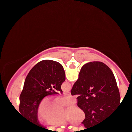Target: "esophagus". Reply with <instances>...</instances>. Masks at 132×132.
I'll return each mask as SVG.
<instances>
[{"label":"esophagus","mask_w":132,"mask_h":132,"mask_svg":"<svg viewBox=\"0 0 132 132\" xmlns=\"http://www.w3.org/2000/svg\"><path fill=\"white\" fill-rule=\"evenodd\" d=\"M64 95H71V92H63Z\"/></svg>","instance_id":"1"}]
</instances>
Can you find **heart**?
Returning a JSON list of instances; mask_svg holds the SVG:
<instances>
[{
    "instance_id": "1",
    "label": "heart",
    "mask_w": 132,
    "mask_h": 132,
    "mask_svg": "<svg viewBox=\"0 0 132 132\" xmlns=\"http://www.w3.org/2000/svg\"><path fill=\"white\" fill-rule=\"evenodd\" d=\"M76 103L72 96L62 97H46L40 102L37 110L38 118L45 121V124L51 126H59L71 122L79 124L85 119V113L80 107L73 106L65 110L63 107H69Z\"/></svg>"
}]
</instances>
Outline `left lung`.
Returning <instances> with one entry per match:
<instances>
[{
  "instance_id": "left-lung-1",
  "label": "left lung",
  "mask_w": 132,
  "mask_h": 132,
  "mask_svg": "<svg viewBox=\"0 0 132 132\" xmlns=\"http://www.w3.org/2000/svg\"><path fill=\"white\" fill-rule=\"evenodd\" d=\"M65 79L63 66L53 60H43L30 71L20 96L19 111L26 120L37 128H45L38 120V106L46 96L57 94L56 91L62 93Z\"/></svg>"
}]
</instances>
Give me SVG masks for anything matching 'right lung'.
I'll return each mask as SVG.
<instances>
[{
    "label": "right lung",
    "mask_w": 132,
    "mask_h": 132,
    "mask_svg": "<svg viewBox=\"0 0 132 132\" xmlns=\"http://www.w3.org/2000/svg\"><path fill=\"white\" fill-rule=\"evenodd\" d=\"M71 95H78V106L85 113L82 123L94 128L109 119L119 108L120 97L112 71L100 61L86 63L74 84Z\"/></svg>",
    "instance_id": "1"
}]
</instances>
